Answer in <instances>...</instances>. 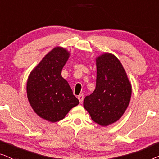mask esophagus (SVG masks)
Returning <instances> with one entry per match:
<instances>
[{
  "label": "esophagus",
  "mask_w": 159,
  "mask_h": 159,
  "mask_svg": "<svg viewBox=\"0 0 159 159\" xmlns=\"http://www.w3.org/2000/svg\"><path fill=\"white\" fill-rule=\"evenodd\" d=\"M78 99H79L80 103H82L83 101H84V95L83 94H80L78 96Z\"/></svg>",
  "instance_id": "obj_1"
}]
</instances>
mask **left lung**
Listing matches in <instances>:
<instances>
[{"label": "left lung", "mask_w": 159, "mask_h": 159, "mask_svg": "<svg viewBox=\"0 0 159 159\" xmlns=\"http://www.w3.org/2000/svg\"><path fill=\"white\" fill-rule=\"evenodd\" d=\"M97 80L93 93L86 96L84 107L91 120L102 127L119 120L130 102L131 83L120 60L104 52L96 57Z\"/></svg>", "instance_id": "1"}]
</instances>
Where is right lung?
Instances as JSON below:
<instances>
[{"label":"right lung","mask_w":159,"mask_h":159,"mask_svg":"<svg viewBox=\"0 0 159 159\" xmlns=\"http://www.w3.org/2000/svg\"><path fill=\"white\" fill-rule=\"evenodd\" d=\"M70 55L67 49L55 47L29 75L28 101L34 112L48 122L64 119L70 109L79 104L68 81L61 75Z\"/></svg>","instance_id":"add662e5"}]
</instances>
